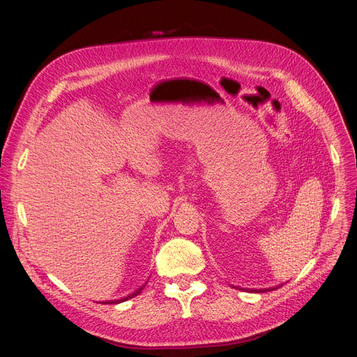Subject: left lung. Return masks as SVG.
<instances>
[{"label": "left lung", "instance_id": "obj_1", "mask_svg": "<svg viewBox=\"0 0 357 357\" xmlns=\"http://www.w3.org/2000/svg\"><path fill=\"white\" fill-rule=\"evenodd\" d=\"M272 289H278V288H265V289H252L255 292H268V291H272Z\"/></svg>", "mask_w": 357, "mask_h": 357}]
</instances>
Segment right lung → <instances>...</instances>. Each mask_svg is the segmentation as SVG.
<instances>
[{
	"instance_id": "right-lung-1",
	"label": "right lung",
	"mask_w": 357,
	"mask_h": 357,
	"mask_svg": "<svg viewBox=\"0 0 357 357\" xmlns=\"http://www.w3.org/2000/svg\"><path fill=\"white\" fill-rule=\"evenodd\" d=\"M146 285V284H144ZM144 285L143 287H140L136 292H133V294H130L128 296H126L124 299H120V301H108V303H105V304H116V303H121V301H126V299H128V298H133V296H136V295H139L142 291H143V288H144ZM104 304V303H102Z\"/></svg>"
}]
</instances>
